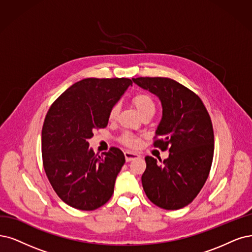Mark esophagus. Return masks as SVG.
Instances as JSON below:
<instances>
[{"label":"esophagus","mask_w":252,"mask_h":252,"mask_svg":"<svg viewBox=\"0 0 252 252\" xmlns=\"http://www.w3.org/2000/svg\"><path fill=\"white\" fill-rule=\"evenodd\" d=\"M125 157H126V162H129V161H133L135 159H138V158H140V155H138L137 153H134V152L126 151V152H125Z\"/></svg>","instance_id":"1"}]
</instances>
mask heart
Instances as JSON below:
<instances>
[{
    "instance_id": "1",
    "label": "heart",
    "mask_w": 252,
    "mask_h": 252,
    "mask_svg": "<svg viewBox=\"0 0 252 252\" xmlns=\"http://www.w3.org/2000/svg\"><path fill=\"white\" fill-rule=\"evenodd\" d=\"M133 102L141 116L148 113L155 114L156 105H155V101L150 95L144 94V93H139V94H136L134 96ZM118 112H119V105L116 104L110 109L109 118L111 120H114L118 115ZM120 141L129 147H136L139 145V139L129 133L123 134V136L120 137Z\"/></svg>"
}]
</instances>
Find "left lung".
<instances>
[{
	"label": "left lung",
	"instance_id": "8db88e82",
	"mask_svg": "<svg viewBox=\"0 0 252 252\" xmlns=\"http://www.w3.org/2000/svg\"><path fill=\"white\" fill-rule=\"evenodd\" d=\"M139 87L159 97L162 119L155 146L169 147L163 162L145 157L143 190L153 203L179 210L197 196L206 183L214 156V132L208 111L193 91L169 78H137Z\"/></svg>",
	"mask_w": 252,
	"mask_h": 252
}]
</instances>
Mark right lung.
<instances>
[{"instance_id": "1", "label": "right lung", "mask_w": 252, "mask_h": 252, "mask_svg": "<svg viewBox=\"0 0 252 252\" xmlns=\"http://www.w3.org/2000/svg\"><path fill=\"white\" fill-rule=\"evenodd\" d=\"M132 80L87 78L74 83L54 101L41 132L44 171L58 196L68 206L96 210L111 198L124 153L111 147L98 156L88 139L106 127L109 112Z\"/></svg>"}]
</instances>
